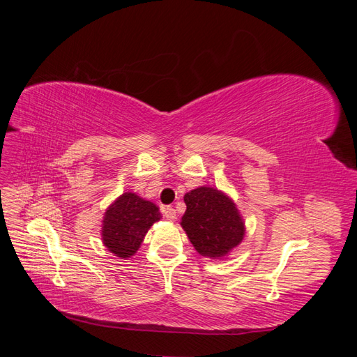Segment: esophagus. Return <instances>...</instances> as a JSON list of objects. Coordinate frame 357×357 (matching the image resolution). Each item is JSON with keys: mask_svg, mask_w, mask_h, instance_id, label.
Segmentation results:
<instances>
[{"mask_svg": "<svg viewBox=\"0 0 357 357\" xmlns=\"http://www.w3.org/2000/svg\"><path fill=\"white\" fill-rule=\"evenodd\" d=\"M162 213H164L165 218H167L168 220H171V222L177 219V211H176L174 208H172V207H164V211H162Z\"/></svg>", "mask_w": 357, "mask_h": 357, "instance_id": "1", "label": "esophagus"}]
</instances>
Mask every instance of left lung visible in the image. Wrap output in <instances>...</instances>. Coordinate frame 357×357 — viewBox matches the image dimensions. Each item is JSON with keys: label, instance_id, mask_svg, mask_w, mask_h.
I'll return each mask as SVG.
<instances>
[{"label": "left lung", "instance_id": "8db88e82", "mask_svg": "<svg viewBox=\"0 0 357 357\" xmlns=\"http://www.w3.org/2000/svg\"><path fill=\"white\" fill-rule=\"evenodd\" d=\"M185 202L180 225L201 256L222 261L241 244L245 223L228 193L199 186L186 193Z\"/></svg>", "mask_w": 357, "mask_h": 357}]
</instances>
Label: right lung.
<instances>
[{
  "label": "right lung",
  "mask_w": 357,
  "mask_h": 357,
  "mask_svg": "<svg viewBox=\"0 0 357 357\" xmlns=\"http://www.w3.org/2000/svg\"><path fill=\"white\" fill-rule=\"evenodd\" d=\"M160 219L162 214L156 204L134 192H125L107 207L102 215V244L117 257H132L152 225Z\"/></svg>",
  "instance_id": "right-lung-1"
}]
</instances>
